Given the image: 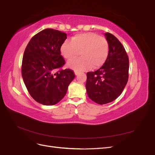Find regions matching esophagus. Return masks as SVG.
<instances>
[{"mask_svg": "<svg viewBox=\"0 0 155 155\" xmlns=\"http://www.w3.org/2000/svg\"><path fill=\"white\" fill-rule=\"evenodd\" d=\"M79 72H78V71H75V74H76V76H78V75L79 74Z\"/></svg>", "mask_w": 155, "mask_h": 155, "instance_id": "34e87169", "label": "esophagus"}]
</instances>
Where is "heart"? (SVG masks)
<instances>
[{"mask_svg": "<svg viewBox=\"0 0 155 155\" xmlns=\"http://www.w3.org/2000/svg\"><path fill=\"white\" fill-rule=\"evenodd\" d=\"M61 54L68 61L82 58L68 63V67L75 71L81 72L99 68L104 65L109 54V45L105 37L93 32L78 34L70 41H64L60 48Z\"/></svg>", "mask_w": 155, "mask_h": 155, "instance_id": "b5f03b06", "label": "heart"}]
</instances>
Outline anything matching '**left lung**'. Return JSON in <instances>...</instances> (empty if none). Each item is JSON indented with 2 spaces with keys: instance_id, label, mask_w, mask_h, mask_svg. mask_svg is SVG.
Returning <instances> with one entry per match:
<instances>
[{
  "instance_id": "8db88e82",
  "label": "left lung",
  "mask_w": 155,
  "mask_h": 155,
  "mask_svg": "<svg viewBox=\"0 0 155 155\" xmlns=\"http://www.w3.org/2000/svg\"><path fill=\"white\" fill-rule=\"evenodd\" d=\"M105 35L109 45L106 62L96 71L87 73L88 96L100 105L115 100L122 93L129 78V61L124 46L110 33Z\"/></svg>"
}]
</instances>
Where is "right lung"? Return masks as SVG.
<instances>
[{
	"label": "right lung",
	"mask_w": 155,
	"mask_h": 155,
	"mask_svg": "<svg viewBox=\"0 0 155 155\" xmlns=\"http://www.w3.org/2000/svg\"><path fill=\"white\" fill-rule=\"evenodd\" d=\"M67 34L47 28L35 35L23 55L21 72L28 91L41 104L53 105L61 100L75 78L73 70H63L65 61L60 48Z\"/></svg>",
	"instance_id": "right-lung-1"
}]
</instances>
